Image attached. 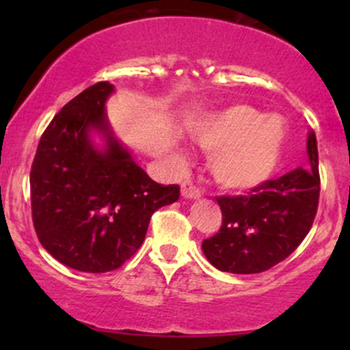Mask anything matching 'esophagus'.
Returning a JSON list of instances; mask_svg holds the SVG:
<instances>
[{
	"instance_id": "esophagus-1",
	"label": "esophagus",
	"mask_w": 350,
	"mask_h": 350,
	"mask_svg": "<svg viewBox=\"0 0 350 350\" xmlns=\"http://www.w3.org/2000/svg\"><path fill=\"white\" fill-rule=\"evenodd\" d=\"M181 196L186 198V200H198L201 196V193L193 183L188 181L181 186Z\"/></svg>"
}]
</instances>
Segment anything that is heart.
<instances>
[{"instance_id":"1","label":"heart","mask_w":350,"mask_h":350,"mask_svg":"<svg viewBox=\"0 0 350 350\" xmlns=\"http://www.w3.org/2000/svg\"><path fill=\"white\" fill-rule=\"evenodd\" d=\"M288 126L280 115L235 105L204 118L193 139L211 154L215 181L232 191H249L273 176L283 155Z\"/></svg>"}]
</instances>
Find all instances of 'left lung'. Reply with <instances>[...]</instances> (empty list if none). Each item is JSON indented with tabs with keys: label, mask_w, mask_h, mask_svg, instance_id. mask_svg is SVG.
Instances as JSON below:
<instances>
[{
	"label": "left lung",
	"mask_w": 350,
	"mask_h": 350,
	"mask_svg": "<svg viewBox=\"0 0 350 350\" xmlns=\"http://www.w3.org/2000/svg\"><path fill=\"white\" fill-rule=\"evenodd\" d=\"M306 154V167L262 183L247 196L217 198L221 227L201 245L217 269L234 274L264 273L303 242L315 220L320 196L315 132H308Z\"/></svg>",
	"instance_id": "obj_1"
}]
</instances>
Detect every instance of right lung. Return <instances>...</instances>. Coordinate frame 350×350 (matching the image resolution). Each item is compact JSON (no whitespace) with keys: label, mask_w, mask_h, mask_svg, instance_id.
<instances>
[{"label":"right lung","mask_w":350,"mask_h":350,"mask_svg":"<svg viewBox=\"0 0 350 350\" xmlns=\"http://www.w3.org/2000/svg\"><path fill=\"white\" fill-rule=\"evenodd\" d=\"M113 93L101 81L72 98L45 129L31 164L38 241L81 273L122 266L142 245L154 211L179 200L178 185L152 181L115 137L105 109Z\"/></svg>","instance_id":"1"}]
</instances>
